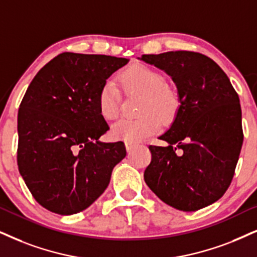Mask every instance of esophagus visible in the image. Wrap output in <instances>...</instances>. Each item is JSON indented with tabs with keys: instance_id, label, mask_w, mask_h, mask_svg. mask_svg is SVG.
I'll return each instance as SVG.
<instances>
[{
	"instance_id": "1",
	"label": "esophagus",
	"mask_w": 257,
	"mask_h": 257,
	"mask_svg": "<svg viewBox=\"0 0 257 257\" xmlns=\"http://www.w3.org/2000/svg\"><path fill=\"white\" fill-rule=\"evenodd\" d=\"M136 146H138V144H135V142H131V141H126L125 142V147H126V151H128L129 153H131L133 149H134Z\"/></svg>"
}]
</instances>
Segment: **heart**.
I'll use <instances>...</instances> for the list:
<instances>
[{"instance_id": "1", "label": "heart", "mask_w": 257, "mask_h": 257, "mask_svg": "<svg viewBox=\"0 0 257 257\" xmlns=\"http://www.w3.org/2000/svg\"><path fill=\"white\" fill-rule=\"evenodd\" d=\"M126 91L142 93L139 105V116L134 119H119L112 125L111 135L115 139L138 142L154 134L160 128V121L168 123L177 116L180 108L178 91L165 84L164 74L144 64L126 67L121 74ZM97 106L103 118H117L121 109V92L117 84L108 79L97 96Z\"/></svg>"}]
</instances>
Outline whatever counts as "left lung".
I'll return each instance as SVG.
<instances>
[{
	"mask_svg": "<svg viewBox=\"0 0 257 257\" xmlns=\"http://www.w3.org/2000/svg\"><path fill=\"white\" fill-rule=\"evenodd\" d=\"M141 59L167 72L180 108L160 140L149 146L148 187L181 211L211 205L231 184L243 144L242 110L228 76L212 59L192 51L144 54Z\"/></svg>",
	"mask_w": 257,
	"mask_h": 257,
	"instance_id": "8db88e82",
	"label": "left lung"
}]
</instances>
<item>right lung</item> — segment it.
I'll return each instance as SVG.
<instances>
[{
    "mask_svg": "<svg viewBox=\"0 0 257 257\" xmlns=\"http://www.w3.org/2000/svg\"><path fill=\"white\" fill-rule=\"evenodd\" d=\"M128 61L64 52L29 84L18 113V166L34 199L51 212L73 215L89 207L125 158L122 141H98L109 125L97 96Z\"/></svg>",
    "mask_w": 257,
    "mask_h": 257,
    "instance_id": "1",
    "label": "right lung"
}]
</instances>
